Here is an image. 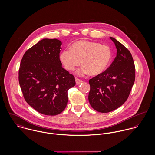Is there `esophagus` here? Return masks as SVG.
<instances>
[{
	"mask_svg": "<svg viewBox=\"0 0 155 155\" xmlns=\"http://www.w3.org/2000/svg\"><path fill=\"white\" fill-rule=\"evenodd\" d=\"M75 81H76V84H79L83 82V81H82V80L79 79H78V78H76V79H75Z\"/></svg>",
	"mask_w": 155,
	"mask_h": 155,
	"instance_id": "1",
	"label": "esophagus"
}]
</instances>
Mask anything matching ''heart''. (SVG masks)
<instances>
[{
  "label": "heart",
  "instance_id": "obj_1",
  "mask_svg": "<svg viewBox=\"0 0 155 155\" xmlns=\"http://www.w3.org/2000/svg\"><path fill=\"white\" fill-rule=\"evenodd\" d=\"M112 52L109 46L98 42L79 41L65 50L60 56V60L68 71H73L80 64L82 67L78 71L80 75L89 73L98 76L104 73L109 66Z\"/></svg>",
  "mask_w": 155,
  "mask_h": 155
}]
</instances>
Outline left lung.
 I'll use <instances>...</instances> for the list:
<instances>
[{"label":"left lung","mask_w":155,"mask_h":155,"mask_svg":"<svg viewBox=\"0 0 155 155\" xmlns=\"http://www.w3.org/2000/svg\"><path fill=\"white\" fill-rule=\"evenodd\" d=\"M117 49L116 57L102 74L89 79L88 100L91 107L108 113L120 107L128 99L135 81V66L129 50L110 37Z\"/></svg>","instance_id":"left-lung-1"}]
</instances>
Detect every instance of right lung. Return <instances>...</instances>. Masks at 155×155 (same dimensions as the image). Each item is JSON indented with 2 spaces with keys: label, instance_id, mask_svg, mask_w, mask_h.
<instances>
[{
  "label": "right lung",
  "instance_id": "add662e5",
  "mask_svg": "<svg viewBox=\"0 0 155 155\" xmlns=\"http://www.w3.org/2000/svg\"><path fill=\"white\" fill-rule=\"evenodd\" d=\"M61 42L44 39L24 54L18 73L26 102L45 115L55 116L66 107L67 91L76 85L74 77L60 60Z\"/></svg>",
  "mask_w": 155,
  "mask_h": 155
}]
</instances>
